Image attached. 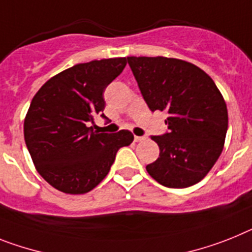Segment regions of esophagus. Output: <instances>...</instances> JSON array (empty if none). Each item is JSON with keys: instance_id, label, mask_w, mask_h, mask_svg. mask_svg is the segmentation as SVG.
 <instances>
[{"instance_id": "34e87169", "label": "esophagus", "mask_w": 252, "mask_h": 252, "mask_svg": "<svg viewBox=\"0 0 252 252\" xmlns=\"http://www.w3.org/2000/svg\"><path fill=\"white\" fill-rule=\"evenodd\" d=\"M143 139H145V137L134 136V141H136V142H141V141H143Z\"/></svg>"}]
</instances>
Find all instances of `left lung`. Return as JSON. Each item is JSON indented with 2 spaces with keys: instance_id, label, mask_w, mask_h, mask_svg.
Instances as JSON below:
<instances>
[{
  "instance_id": "left-lung-1",
  "label": "left lung",
  "mask_w": 252,
  "mask_h": 252,
  "mask_svg": "<svg viewBox=\"0 0 252 252\" xmlns=\"http://www.w3.org/2000/svg\"><path fill=\"white\" fill-rule=\"evenodd\" d=\"M151 111L166 110L168 132L151 136L158 160L146 170L160 185L186 188L201 181L223 151L228 111L214 80L178 59L126 58Z\"/></svg>"
}]
</instances>
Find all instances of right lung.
<instances>
[{"label": "right lung", "mask_w": 252, "mask_h": 252, "mask_svg": "<svg viewBox=\"0 0 252 252\" xmlns=\"http://www.w3.org/2000/svg\"><path fill=\"white\" fill-rule=\"evenodd\" d=\"M126 58L77 64L39 88L24 120V138L35 169L52 187L80 194L110 172L120 147L133 142L129 130L96 133L87 123L100 114L103 91L123 71Z\"/></svg>", "instance_id": "right-lung-1"}]
</instances>
